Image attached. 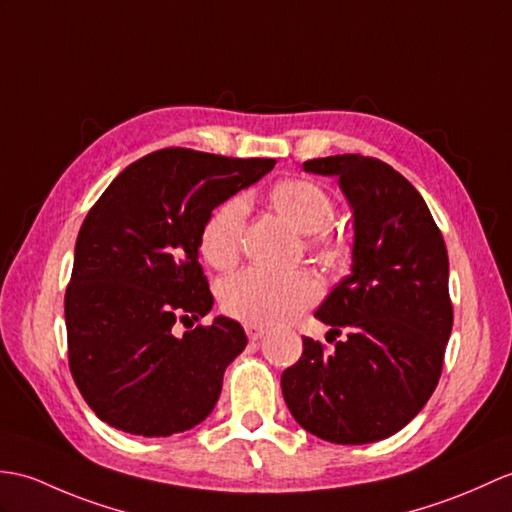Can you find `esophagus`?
I'll return each mask as SVG.
<instances>
[{
    "mask_svg": "<svg viewBox=\"0 0 512 512\" xmlns=\"http://www.w3.org/2000/svg\"><path fill=\"white\" fill-rule=\"evenodd\" d=\"M246 329V336H248V340H259V338H264L266 336V327H261V325H246L244 327Z\"/></svg>",
    "mask_w": 512,
    "mask_h": 512,
    "instance_id": "obj_1",
    "label": "esophagus"
}]
</instances>
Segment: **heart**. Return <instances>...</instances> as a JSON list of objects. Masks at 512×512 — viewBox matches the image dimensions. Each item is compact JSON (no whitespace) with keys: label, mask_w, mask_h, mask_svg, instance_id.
<instances>
[{"label":"heart","mask_w":512,"mask_h":512,"mask_svg":"<svg viewBox=\"0 0 512 512\" xmlns=\"http://www.w3.org/2000/svg\"><path fill=\"white\" fill-rule=\"evenodd\" d=\"M270 200L296 229L312 233L323 253H338L340 237L329 227L336 218V202L323 185L305 178H292L272 187ZM248 218V200L231 196L209 213L200 231V255L213 268L235 264L242 248ZM320 283L305 270L275 272L246 268L227 277L220 285V305L229 316L251 325H279L314 305Z\"/></svg>","instance_id":"obj_1"}]
</instances>
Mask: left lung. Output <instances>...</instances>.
I'll use <instances>...</instances> for the list:
<instances>
[{"instance_id":"left-lung-1","label":"left lung","mask_w":512,"mask_h":512,"mask_svg":"<svg viewBox=\"0 0 512 512\" xmlns=\"http://www.w3.org/2000/svg\"><path fill=\"white\" fill-rule=\"evenodd\" d=\"M303 170L338 176L353 209L351 272L314 314L347 338L331 353L303 338L301 360L281 375L283 399L323 441L375 443L417 417L441 377L454 325L445 240L421 194L384 161L336 154Z\"/></svg>"}]
</instances>
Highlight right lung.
Instances as JSON below:
<instances>
[{
	"label": "right lung",
	"instance_id": "add662e5",
	"mask_svg": "<svg viewBox=\"0 0 512 512\" xmlns=\"http://www.w3.org/2000/svg\"><path fill=\"white\" fill-rule=\"evenodd\" d=\"M163 148L130 163L82 222L65 292L71 377L98 419L137 436L192 430L216 406L246 347L237 320L205 316L213 296L198 261L209 213L275 168Z\"/></svg>",
	"mask_w": 512,
	"mask_h": 512
}]
</instances>
